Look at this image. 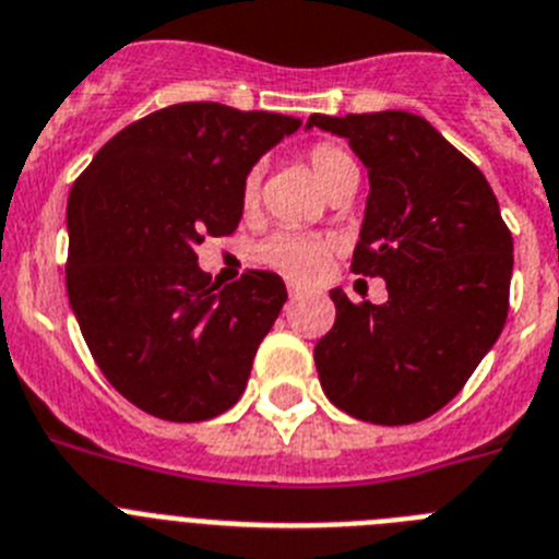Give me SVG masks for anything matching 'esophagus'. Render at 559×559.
<instances>
[{"instance_id":"1","label":"esophagus","mask_w":559,"mask_h":559,"mask_svg":"<svg viewBox=\"0 0 559 559\" xmlns=\"http://www.w3.org/2000/svg\"><path fill=\"white\" fill-rule=\"evenodd\" d=\"M300 295H304V289H300L298 284H289V298H300Z\"/></svg>"}]
</instances>
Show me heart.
<instances>
[{
  "mask_svg": "<svg viewBox=\"0 0 559 559\" xmlns=\"http://www.w3.org/2000/svg\"><path fill=\"white\" fill-rule=\"evenodd\" d=\"M309 168H312L314 179H318L323 191H332L340 179L352 177L357 171V163L352 159V154L343 152L340 145L320 143L309 152ZM259 182L261 171L252 168L245 177V188H241V199L245 205H252L259 199ZM329 255H332V241L323 239V236H314V233H300V230H278L273 236H266L259 247H255V259L261 264L273 266L281 275L293 281H314L329 264Z\"/></svg>",
  "mask_w": 559,
  "mask_h": 559,
  "instance_id": "1",
  "label": "heart"
}]
</instances>
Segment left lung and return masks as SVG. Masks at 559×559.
<instances>
[{
	"label": "left lung",
	"instance_id": "8db88e82",
	"mask_svg": "<svg viewBox=\"0 0 559 559\" xmlns=\"http://www.w3.org/2000/svg\"><path fill=\"white\" fill-rule=\"evenodd\" d=\"M307 129L346 138L368 168L352 270L385 278V304L332 289L334 326L314 346L329 402L373 425H411L459 394L501 337L512 236L484 174L419 115L329 118Z\"/></svg>",
	"mask_w": 559,
	"mask_h": 559
}]
</instances>
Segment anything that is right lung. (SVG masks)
I'll list each match as a JSON object with an SVG mask.
<instances>
[{"instance_id":"add662e5","label":"right lung","mask_w":559,"mask_h":559,"mask_svg":"<svg viewBox=\"0 0 559 559\" xmlns=\"http://www.w3.org/2000/svg\"><path fill=\"white\" fill-rule=\"evenodd\" d=\"M298 129L275 111L177 104L126 126L75 179L70 307L106 380L145 414L205 421L245 394L286 286L250 270L219 289L197 247L239 227L245 177Z\"/></svg>"}]
</instances>
